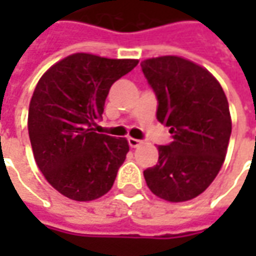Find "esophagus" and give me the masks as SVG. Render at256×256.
Wrapping results in <instances>:
<instances>
[{
  "label": "esophagus",
  "instance_id": "esophagus-1",
  "mask_svg": "<svg viewBox=\"0 0 256 256\" xmlns=\"http://www.w3.org/2000/svg\"><path fill=\"white\" fill-rule=\"evenodd\" d=\"M128 144H130L132 148H138V146L142 145L144 141H141V140H135V138H128Z\"/></svg>",
  "mask_w": 256,
  "mask_h": 256
}]
</instances>
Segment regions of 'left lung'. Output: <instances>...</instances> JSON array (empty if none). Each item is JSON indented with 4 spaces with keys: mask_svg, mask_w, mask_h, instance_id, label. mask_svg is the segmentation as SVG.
I'll list each match as a JSON object with an SVG mask.
<instances>
[{
    "mask_svg": "<svg viewBox=\"0 0 256 256\" xmlns=\"http://www.w3.org/2000/svg\"><path fill=\"white\" fill-rule=\"evenodd\" d=\"M141 68L158 100L156 118L172 134L144 178L165 201H190L211 185L225 161L232 130L228 100L208 70L181 56L150 58Z\"/></svg>",
    "mask_w": 256,
    "mask_h": 256,
    "instance_id": "8db88e82",
    "label": "left lung"
}]
</instances>
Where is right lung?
<instances>
[{
    "label": "right lung",
    "instance_id": "right-lung-1",
    "mask_svg": "<svg viewBox=\"0 0 256 256\" xmlns=\"http://www.w3.org/2000/svg\"><path fill=\"white\" fill-rule=\"evenodd\" d=\"M136 64L78 52L52 65L35 86L28 111L35 162L66 198L92 201L112 188L130 145L94 126L111 85Z\"/></svg>",
    "mask_w": 256,
    "mask_h": 256
}]
</instances>
